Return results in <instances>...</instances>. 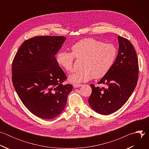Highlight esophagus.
I'll use <instances>...</instances> for the list:
<instances>
[{
    "label": "esophagus",
    "mask_w": 149,
    "mask_h": 149,
    "mask_svg": "<svg viewBox=\"0 0 149 149\" xmlns=\"http://www.w3.org/2000/svg\"><path fill=\"white\" fill-rule=\"evenodd\" d=\"M82 86V84H74V85H73V87H74V88H78V87H81Z\"/></svg>",
    "instance_id": "esophagus-1"
}]
</instances>
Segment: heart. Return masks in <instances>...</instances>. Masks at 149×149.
I'll return each mask as SVG.
<instances>
[{
    "mask_svg": "<svg viewBox=\"0 0 149 149\" xmlns=\"http://www.w3.org/2000/svg\"><path fill=\"white\" fill-rule=\"evenodd\" d=\"M72 52L59 51L56 61L59 67L67 72L73 68L75 57L83 59L82 68L69 76L72 83H80L102 78L111 69L117 55V48L111 44H104L94 38L82 39L71 47Z\"/></svg>",
    "mask_w": 149,
    "mask_h": 149,
    "instance_id": "heart-1",
    "label": "heart"
}]
</instances>
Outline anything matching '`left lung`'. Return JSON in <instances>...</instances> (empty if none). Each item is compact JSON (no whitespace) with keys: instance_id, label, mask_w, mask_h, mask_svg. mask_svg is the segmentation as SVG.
<instances>
[{"instance_id":"obj_1","label":"left lung","mask_w":149,"mask_h":149,"mask_svg":"<svg viewBox=\"0 0 149 149\" xmlns=\"http://www.w3.org/2000/svg\"><path fill=\"white\" fill-rule=\"evenodd\" d=\"M119 44L117 58L110 71L98 84L107 88L91 84L92 93L88 99L90 107L95 112L109 115L118 109L129 100L138 81L139 62L135 49L126 38L118 36Z\"/></svg>"}]
</instances>
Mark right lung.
I'll return each instance as SVG.
<instances>
[{"label":"right lung","instance_id":"obj_1","mask_svg":"<svg viewBox=\"0 0 149 149\" xmlns=\"http://www.w3.org/2000/svg\"><path fill=\"white\" fill-rule=\"evenodd\" d=\"M66 38L40 36L26 40L17 51L12 65L14 88L25 107L36 116L52 119L64 110L72 90L57 63L55 55Z\"/></svg>","mask_w":149,"mask_h":149}]
</instances>
